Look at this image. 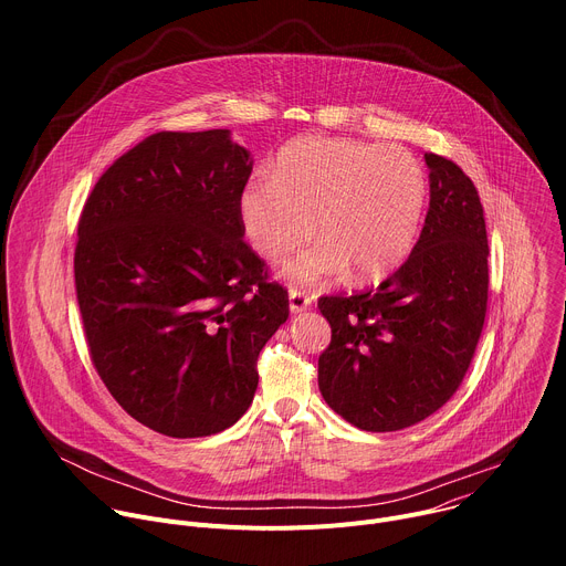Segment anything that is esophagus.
Wrapping results in <instances>:
<instances>
[{
    "label": "esophagus",
    "mask_w": 566,
    "mask_h": 566,
    "mask_svg": "<svg viewBox=\"0 0 566 566\" xmlns=\"http://www.w3.org/2000/svg\"><path fill=\"white\" fill-rule=\"evenodd\" d=\"M311 295L308 293H304V291H300V289H291L289 291V308H291V313H302L304 308H308L311 306Z\"/></svg>",
    "instance_id": "obj_1"
}]
</instances>
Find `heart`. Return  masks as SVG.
Masks as SVG:
<instances>
[{
  "label": "heart",
  "mask_w": 566,
  "mask_h": 566,
  "mask_svg": "<svg viewBox=\"0 0 566 566\" xmlns=\"http://www.w3.org/2000/svg\"><path fill=\"white\" fill-rule=\"evenodd\" d=\"M428 199V179L412 151L349 138L304 136L275 158L239 197V219L255 253L289 258L313 234L317 244L284 275L315 284L343 275L371 282L412 251Z\"/></svg>",
  "instance_id": "obj_1"
}]
</instances>
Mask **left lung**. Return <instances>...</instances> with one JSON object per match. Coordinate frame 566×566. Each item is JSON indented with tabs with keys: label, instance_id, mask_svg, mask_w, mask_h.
<instances>
[{
	"label": "left lung",
	"instance_id": "left-lung-1",
	"mask_svg": "<svg viewBox=\"0 0 566 566\" xmlns=\"http://www.w3.org/2000/svg\"><path fill=\"white\" fill-rule=\"evenodd\" d=\"M430 208L410 258L376 289L322 295L332 343L317 358L327 406L367 432L410 428L459 389L489 308V234L470 177L426 154Z\"/></svg>",
	"mask_w": 566,
	"mask_h": 566
}]
</instances>
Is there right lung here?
<instances>
[{
  "instance_id": "obj_1",
  "label": "right lung",
  "mask_w": 566,
  "mask_h": 566,
  "mask_svg": "<svg viewBox=\"0 0 566 566\" xmlns=\"http://www.w3.org/2000/svg\"><path fill=\"white\" fill-rule=\"evenodd\" d=\"M251 154L228 129L156 132L105 170L77 221L75 295L118 406L175 439L249 410L289 293L244 241Z\"/></svg>"
}]
</instances>
